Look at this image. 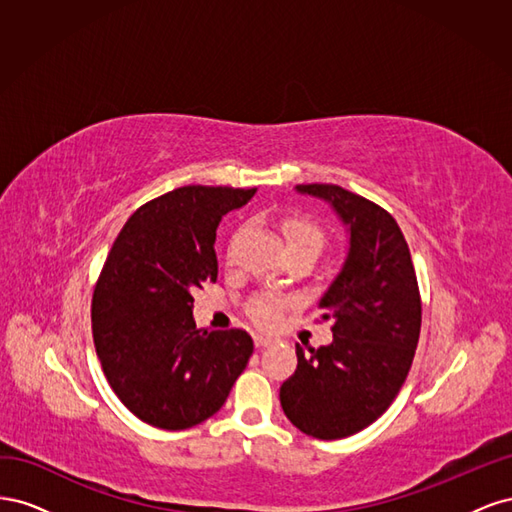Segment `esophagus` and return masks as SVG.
<instances>
[{
	"instance_id": "1",
	"label": "esophagus",
	"mask_w": 512,
	"mask_h": 512,
	"mask_svg": "<svg viewBox=\"0 0 512 512\" xmlns=\"http://www.w3.org/2000/svg\"><path fill=\"white\" fill-rule=\"evenodd\" d=\"M254 344H256V348H267V346L273 344V339L267 337V335H256L254 337Z\"/></svg>"
}]
</instances>
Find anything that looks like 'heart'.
<instances>
[{"label": "heart", "instance_id": "heart-1", "mask_svg": "<svg viewBox=\"0 0 512 512\" xmlns=\"http://www.w3.org/2000/svg\"><path fill=\"white\" fill-rule=\"evenodd\" d=\"M280 230L286 239L288 250H292V247H309V250H316L320 254L324 245V232L314 220L303 218V215H290V218H284L280 222ZM280 309V301L262 299L252 307V316L260 324H273L277 316H280Z\"/></svg>", "mask_w": 512, "mask_h": 512}]
</instances>
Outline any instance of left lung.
I'll use <instances>...</instances> for the list:
<instances>
[{
  "instance_id": "1",
  "label": "left lung",
  "mask_w": 512,
  "mask_h": 512,
  "mask_svg": "<svg viewBox=\"0 0 512 512\" xmlns=\"http://www.w3.org/2000/svg\"><path fill=\"white\" fill-rule=\"evenodd\" d=\"M346 228V258L318 301L333 318V342L297 344L299 365L282 384L288 421L318 440L365 429L393 404L421 333V297L408 243L391 213L333 183L297 185Z\"/></svg>"
}]
</instances>
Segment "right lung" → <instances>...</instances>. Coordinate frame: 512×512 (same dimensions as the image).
I'll list each match as a JSON object with an SVG mask.
<instances>
[{
	"mask_svg": "<svg viewBox=\"0 0 512 512\" xmlns=\"http://www.w3.org/2000/svg\"><path fill=\"white\" fill-rule=\"evenodd\" d=\"M254 190L185 185L121 228L91 303L104 376L134 416L188 429L218 412L254 352L241 329L198 331L192 290L218 280L215 230Z\"/></svg>",
	"mask_w": 512,
	"mask_h": 512,
	"instance_id": "right-lung-1",
	"label": "right lung"
}]
</instances>
